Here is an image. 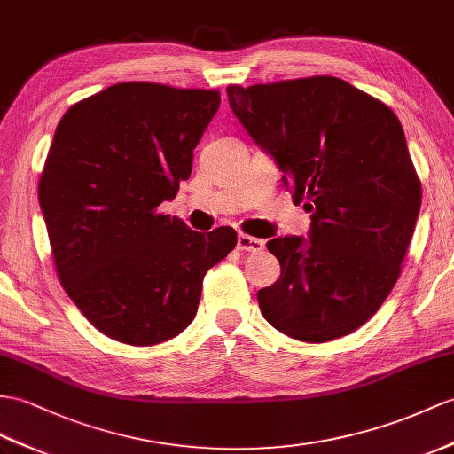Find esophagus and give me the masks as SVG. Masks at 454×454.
<instances>
[{
	"instance_id": "34e87169",
	"label": "esophagus",
	"mask_w": 454,
	"mask_h": 454,
	"mask_svg": "<svg viewBox=\"0 0 454 454\" xmlns=\"http://www.w3.org/2000/svg\"><path fill=\"white\" fill-rule=\"evenodd\" d=\"M263 240L256 237H248V235H239L237 237V248L242 252H262L263 250Z\"/></svg>"
}]
</instances>
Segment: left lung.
Returning <instances> with one entry per match:
<instances>
[{"instance_id":"left-lung-1","label":"left lung","mask_w":454,"mask_h":454,"mask_svg":"<svg viewBox=\"0 0 454 454\" xmlns=\"http://www.w3.org/2000/svg\"><path fill=\"white\" fill-rule=\"evenodd\" d=\"M227 96L293 202L312 214L308 239L268 242L281 278L258 291L263 317L304 342L352 333L399 279L422 206L399 119L335 76L233 84Z\"/></svg>"}]
</instances>
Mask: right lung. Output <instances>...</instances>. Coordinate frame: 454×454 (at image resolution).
Here are the masks:
<instances>
[{
    "instance_id": "obj_1",
    "label": "right lung",
    "mask_w": 454,
    "mask_h": 454,
    "mask_svg": "<svg viewBox=\"0 0 454 454\" xmlns=\"http://www.w3.org/2000/svg\"><path fill=\"white\" fill-rule=\"evenodd\" d=\"M215 90L121 82L74 104L55 129L38 200L65 293L98 331L135 347L191 325L209 268L237 245L158 214L192 171Z\"/></svg>"
}]
</instances>
